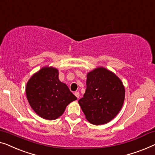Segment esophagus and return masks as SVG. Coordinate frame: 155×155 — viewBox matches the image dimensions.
<instances>
[{
    "mask_svg": "<svg viewBox=\"0 0 155 155\" xmlns=\"http://www.w3.org/2000/svg\"><path fill=\"white\" fill-rule=\"evenodd\" d=\"M75 95L78 98L80 97V93L79 92H75Z\"/></svg>",
    "mask_w": 155,
    "mask_h": 155,
    "instance_id": "1",
    "label": "esophagus"
}]
</instances>
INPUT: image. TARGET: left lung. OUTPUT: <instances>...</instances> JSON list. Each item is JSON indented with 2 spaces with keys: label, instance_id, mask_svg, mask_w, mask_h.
Instances as JSON below:
<instances>
[{
  "label": "left lung",
  "instance_id": "obj_1",
  "mask_svg": "<svg viewBox=\"0 0 155 155\" xmlns=\"http://www.w3.org/2000/svg\"><path fill=\"white\" fill-rule=\"evenodd\" d=\"M87 89L78 101L85 117L95 125L108 123L124 104L125 89L115 73L98 67L87 73Z\"/></svg>",
  "mask_w": 155,
  "mask_h": 155
}]
</instances>
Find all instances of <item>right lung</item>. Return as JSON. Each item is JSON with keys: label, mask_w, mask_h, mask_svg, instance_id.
<instances>
[{"label": "right lung", "mask_w": 155, "mask_h": 155, "mask_svg": "<svg viewBox=\"0 0 155 155\" xmlns=\"http://www.w3.org/2000/svg\"><path fill=\"white\" fill-rule=\"evenodd\" d=\"M26 94L31 107L38 115L54 120L62 115L66 107L77 97L59 79V71L45 66L31 76Z\"/></svg>", "instance_id": "obj_1"}]
</instances>
